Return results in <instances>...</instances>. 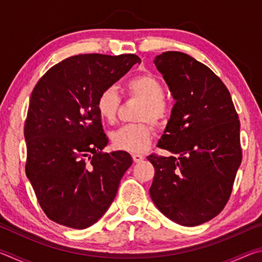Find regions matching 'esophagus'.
Instances as JSON below:
<instances>
[{"instance_id": "34e87169", "label": "esophagus", "mask_w": 262, "mask_h": 262, "mask_svg": "<svg viewBox=\"0 0 262 262\" xmlns=\"http://www.w3.org/2000/svg\"><path fill=\"white\" fill-rule=\"evenodd\" d=\"M132 157H133V161H134L135 163H140L144 159V157L142 156L141 154H133Z\"/></svg>"}]
</instances>
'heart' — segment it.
I'll use <instances>...</instances> for the list:
<instances>
[{"instance_id":"1","label":"heart","mask_w":262,"mask_h":262,"mask_svg":"<svg viewBox=\"0 0 262 262\" xmlns=\"http://www.w3.org/2000/svg\"><path fill=\"white\" fill-rule=\"evenodd\" d=\"M127 94L139 98L141 105L137 119L150 120L156 126H164L171 117V105L165 99V86L161 78L151 73L137 75L127 83ZM121 105V97L117 89L107 86L97 97L96 108L103 120L113 122ZM152 136V127L148 121L123 125L111 134L114 148L132 152H142L149 147Z\"/></svg>"}]
</instances>
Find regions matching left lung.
<instances>
[{
	"mask_svg": "<svg viewBox=\"0 0 262 262\" xmlns=\"http://www.w3.org/2000/svg\"><path fill=\"white\" fill-rule=\"evenodd\" d=\"M154 62L176 99L157 145L177 156L147 157L155 167L149 193L168 219L195 227L229 201L243 158L241 122L228 88L206 64L172 51Z\"/></svg>",
	"mask_w": 262,
	"mask_h": 262,
	"instance_id": "1",
	"label": "left lung"
}]
</instances>
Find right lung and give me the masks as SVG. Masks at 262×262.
<instances>
[{
    "instance_id": "add662e5",
    "label": "right lung",
    "mask_w": 262,
    "mask_h": 262,
    "mask_svg": "<svg viewBox=\"0 0 262 262\" xmlns=\"http://www.w3.org/2000/svg\"><path fill=\"white\" fill-rule=\"evenodd\" d=\"M140 62L135 54H79L53 66L35 84L24 125L25 172L55 223L85 229L114 200L133 159L126 151L103 152L108 137L96 100Z\"/></svg>"
}]
</instances>
